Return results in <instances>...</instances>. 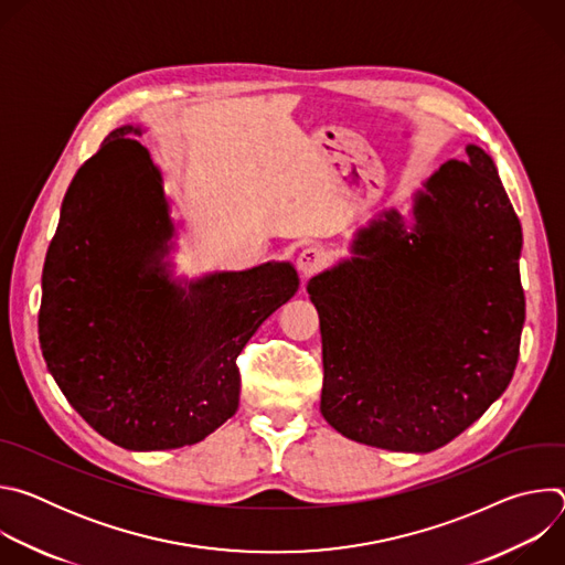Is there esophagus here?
<instances>
[{
	"label": "esophagus",
	"mask_w": 565,
	"mask_h": 565,
	"mask_svg": "<svg viewBox=\"0 0 565 565\" xmlns=\"http://www.w3.org/2000/svg\"><path fill=\"white\" fill-rule=\"evenodd\" d=\"M327 262H329V255H327L324 248H319V246H306V248L299 253V257H297V268H299V273H301L303 277H310V275H315L317 270L324 268Z\"/></svg>",
	"instance_id": "1"
}]
</instances>
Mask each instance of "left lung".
<instances>
[{"instance_id":"left-lung-1","label":"left lung","mask_w":565,"mask_h":565,"mask_svg":"<svg viewBox=\"0 0 565 565\" xmlns=\"http://www.w3.org/2000/svg\"><path fill=\"white\" fill-rule=\"evenodd\" d=\"M395 210L360 230L351 259L306 286L319 312L321 416L391 451H434L508 388L525 295L521 221L494 160L476 145Z\"/></svg>"}]
</instances>
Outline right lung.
Instances as JSON below:
<instances>
[{
    "mask_svg": "<svg viewBox=\"0 0 565 565\" xmlns=\"http://www.w3.org/2000/svg\"><path fill=\"white\" fill-rule=\"evenodd\" d=\"M111 131L64 194L42 273L49 373L100 436L134 451L194 445L238 409V353L299 288L288 262L170 279L163 174Z\"/></svg>",
    "mask_w": 565,
    "mask_h": 565,
    "instance_id": "1",
    "label": "right lung"
}]
</instances>
